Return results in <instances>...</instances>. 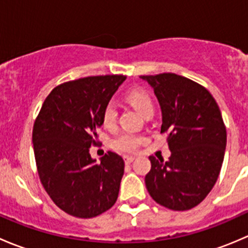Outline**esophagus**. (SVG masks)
<instances>
[{
    "mask_svg": "<svg viewBox=\"0 0 248 248\" xmlns=\"http://www.w3.org/2000/svg\"><path fill=\"white\" fill-rule=\"evenodd\" d=\"M124 162H126L127 164L132 163V162L134 161V156H124Z\"/></svg>",
    "mask_w": 248,
    "mask_h": 248,
    "instance_id": "1",
    "label": "esophagus"
}]
</instances>
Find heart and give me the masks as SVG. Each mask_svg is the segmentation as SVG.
Wrapping results in <instances>:
<instances>
[{"mask_svg":"<svg viewBox=\"0 0 248 248\" xmlns=\"http://www.w3.org/2000/svg\"><path fill=\"white\" fill-rule=\"evenodd\" d=\"M127 99L129 103L134 107L142 115L149 109H154V103H152L151 97L149 96L145 90L142 89H133L127 92ZM117 121V109L112 102L106 104L102 111V124L106 128H112L115 127ZM144 141V137L139 134L133 133V132H122L116 138L112 140L111 145L116 151L122 152V154H128L133 152L141 142Z\"/></svg>","mask_w":248,"mask_h":248,"instance_id":"b5f03b06","label":"heart"}]
</instances>
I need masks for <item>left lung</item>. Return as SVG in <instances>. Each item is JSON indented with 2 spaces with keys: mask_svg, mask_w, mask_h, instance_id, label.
Masks as SVG:
<instances>
[{
  "mask_svg": "<svg viewBox=\"0 0 248 248\" xmlns=\"http://www.w3.org/2000/svg\"><path fill=\"white\" fill-rule=\"evenodd\" d=\"M162 110L161 133H168L169 161L150 156L145 185L155 202L175 211L197 206L218 179L227 145L221 110L212 94L174 73L141 76Z\"/></svg>",
  "mask_w": 248,
  "mask_h": 248,
  "instance_id": "1",
  "label": "left lung"
}]
</instances>
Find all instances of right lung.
Returning <instances> with one entry per match:
<instances>
[{"mask_svg": "<svg viewBox=\"0 0 248 248\" xmlns=\"http://www.w3.org/2000/svg\"><path fill=\"white\" fill-rule=\"evenodd\" d=\"M124 80L98 76L63 82L50 92L34 121L39 179L52 202L74 217L98 216L119 196L124 159L109 151L96 163L90 147L98 142L103 108Z\"/></svg>", "mask_w": 248, "mask_h": 248, "instance_id": "1", "label": "right lung"}]
</instances>
